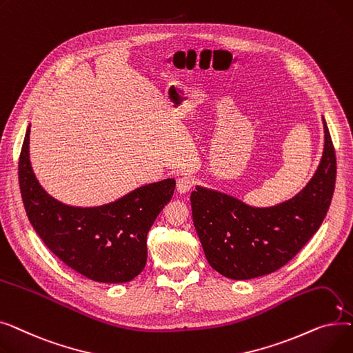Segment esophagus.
Here are the masks:
<instances>
[{
  "instance_id": "34e87169",
  "label": "esophagus",
  "mask_w": 353,
  "mask_h": 353,
  "mask_svg": "<svg viewBox=\"0 0 353 353\" xmlns=\"http://www.w3.org/2000/svg\"><path fill=\"white\" fill-rule=\"evenodd\" d=\"M193 186H194L193 179H190L188 176H183L180 179H177V192L179 193H188Z\"/></svg>"
}]
</instances>
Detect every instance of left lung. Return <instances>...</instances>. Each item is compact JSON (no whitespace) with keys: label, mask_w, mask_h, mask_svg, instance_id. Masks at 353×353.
Returning <instances> with one entry per match:
<instances>
[{"label":"left lung","mask_w":353,"mask_h":353,"mask_svg":"<svg viewBox=\"0 0 353 353\" xmlns=\"http://www.w3.org/2000/svg\"><path fill=\"white\" fill-rule=\"evenodd\" d=\"M325 152L307 186L281 205L250 208L214 190L192 193L193 223L210 266L229 279L245 281L285 266L318 232L336 181V156L329 128Z\"/></svg>","instance_id":"8db88e82"}]
</instances>
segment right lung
Instances as JSON below:
<instances>
[{
    "instance_id": "1",
    "label": "right lung",
    "mask_w": 353,
    "mask_h": 353,
    "mask_svg": "<svg viewBox=\"0 0 353 353\" xmlns=\"http://www.w3.org/2000/svg\"><path fill=\"white\" fill-rule=\"evenodd\" d=\"M30 125L18 160V181L30 223L67 266L103 283L133 281L147 262V234L172 200L167 179L136 189L110 205L80 209L50 197L37 181L28 156Z\"/></svg>"
}]
</instances>
